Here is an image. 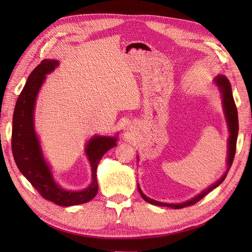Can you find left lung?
Returning <instances> with one entry per match:
<instances>
[{"label":"left lung","instance_id":"8db88e82","mask_svg":"<svg viewBox=\"0 0 252 252\" xmlns=\"http://www.w3.org/2000/svg\"><path fill=\"white\" fill-rule=\"evenodd\" d=\"M215 83L217 84V86L219 87L220 94H222V98H223V107H224V112H225V117L227 120V124H228V129H229V140H228V158H227V169L226 172L223 174V177L220 178L219 181H217L215 184H212L210 187L207 189L203 190V191L197 194L196 196L192 197L191 200H189L187 202L181 203V204H168V203H162V202H158L152 199H149L148 196L145 195L143 191L141 190L140 186H138V190L140 194L142 195L143 199L146 201L147 203H150L152 205L156 206H164V207H170L173 209H181L187 207V206H191L194 205L195 203L199 202L201 199L209 193L211 190L217 188L220 184H222L223 181L225 180L226 175L229 171L230 167L232 165L234 155H235V149H236V139H238V132H239V119H238V110H236V106L233 100V95H232V91H231V85L229 83V80H228L225 75H218V77L215 79Z\"/></svg>","mask_w":252,"mask_h":252}]
</instances>
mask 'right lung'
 I'll list each match as a JSON object with an SVG mask.
<instances>
[{
	"mask_svg": "<svg viewBox=\"0 0 252 252\" xmlns=\"http://www.w3.org/2000/svg\"><path fill=\"white\" fill-rule=\"evenodd\" d=\"M58 65L59 62L56 60H43L29 74L14 107L11 148L19 170L44 199L60 206H73L87 203L96 195L97 164L106 152L116 146L118 140L117 136L95 135L87 143L85 151L93 172V182L87 188L81 191H71L57 184L50 167L43 157L34 131L33 111L36 95L46 74L55 70Z\"/></svg>",
	"mask_w": 252,
	"mask_h": 252,
	"instance_id": "1",
	"label": "right lung"
}]
</instances>
